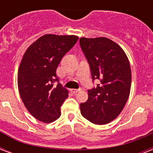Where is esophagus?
<instances>
[{"mask_svg":"<svg viewBox=\"0 0 153 153\" xmlns=\"http://www.w3.org/2000/svg\"><path fill=\"white\" fill-rule=\"evenodd\" d=\"M79 91H81V89H79V90H71V92L74 94L78 93V92H79Z\"/></svg>","mask_w":153,"mask_h":153,"instance_id":"obj_1","label":"esophagus"}]
</instances>
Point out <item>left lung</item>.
<instances>
[{"label":"left lung","mask_w":153,"mask_h":153,"mask_svg":"<svg viewBox=\"0 0 153 153\" xmlns=\"http://www.w3.org/2000/svg\"><path fill=\"white\" fill-rule=\"evenodd\" d=\"M79 43L93 81H100L96 88L88 91L87 101L80 104L81 114L96 125L109 123L121 114L129 96V61L123 49L105 37H82Z\"/></svg>","instance_id":"obj_1"}]
</instances>
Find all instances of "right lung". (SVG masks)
<instances>
[{
	"instance_id": "add662e5",
	"label": "right lung",
	"mask_w": 153,
	"mask_h": 153,
	"mask_svg": "<svg viewBox=\"0 0 153 153\" xmlns=\"http://www.w3.org/2000/svg\"><path fill=\"white\" fill-rule=\"evenodd\" d=\"M78 39L72 35H44L24 54L18 70L19 93L28 112L42 122L50 123L61 115L60 107L68 91L59 83L56 69Z\"/></svg>"
}]
</instances>
